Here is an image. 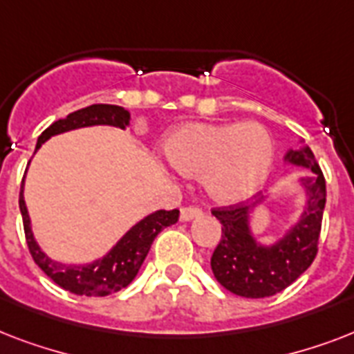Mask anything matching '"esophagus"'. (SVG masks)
Instances as JSON below:
<instances>
[{"label":"esophagus","mask_w":354,"mask_h":354,"mask_svg":"<svg viewBox=\"0 0 354 354\" xmlns=\"http://www.w3.org/2000/svg\"><path fill=\"white\" fill-rule=\"evenodd\" d=\"M200 215H202V209H200L198 205H185V207L180 209V218H182L183 222L193 221V218H196V216Z\"/></svg>","instance_id":"1"}]
</instances>
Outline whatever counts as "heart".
Listing matches in <instances>:
<instances>
[{"mask_svg":"<svg viewBox=\"0 0 354 354\" xmlns=\"http://www.w3.org/2000/svg\"><path fill=\"white\" fill-rule=\"evenodd\" d=\"M165 156L178 172L204 176L213 198L233 204L261 187L274 141L257 122H187L167 138Z\"/></svg>","mask_w":354,"mask_h":354,"instance_id":"obj_1","label":"heart"}]
</instances>
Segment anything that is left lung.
Instances as JSON below:
<instances>
[{"instance_id": "1", "label": "left lung", "mask_w": 354, "mask_h": 354, "mask_svg": "<svg viewBox=\"0 0 354 354\" xmlns=\"http://www.w3.org/2000/svg\"><path fill=\"white\" fill-rule=\"evenodd\" d=\"M286 161L307 167L310 176L301 180L308 196L301 221L281 241L272 246L255 242L248 224L252 205L233 204L211 211L222 224V239L211 257V270L216 281L236 296L257 299L285 290L313 264L318 253L327 196L324 172L308 147L288 150Z\"/></svg>"}]
</instances>
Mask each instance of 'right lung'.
I'll list each match as a JSON object with an SVG mask.
<instances>
[{"label":"right lung","instance_id":"obj_1","mask_svg":"<svg viewBox=\"0 0 354 354\" xmlns=\"http://www.w3.org/2000/svg\"><path fill=\"white\" fill-rule=\"evenodd\" d=\"M93 124H112L118 128H127L130 124V113L115 104H91L82 110L69 113L68 118L58 119L49 128H46L38 138L36 150L40 149L41 143L47 141L51 136L75 130V128L93 127ZM19 211L24 218L25 241L29 246V252L35 259V263L41 268V272L64 290L77 294V296L102 297L110 296L113 292L128 286L138 275L141 264H143L147 253H149L152 242L158 233L167 226L176 224L180 211L160 209L152 215L145 216L143 221L122 236L121 241L106 253L104 257L84 266H66L58 264L47 257L36 244L32 232H30V221L24 200V182L19 191Z\"/></svg>","mask_w":354,"mask_h":354}]
</instances>
